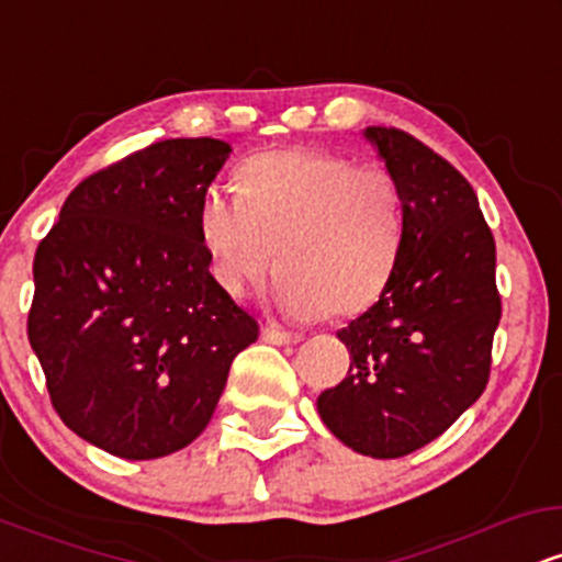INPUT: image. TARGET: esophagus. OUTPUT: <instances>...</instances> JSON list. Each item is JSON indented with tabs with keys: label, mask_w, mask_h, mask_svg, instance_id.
<instances>
[{
	"label": "esophagus",
	"mask_w": 562,
	"mask_h": 562,
	"mask_svg": "<svg viewBox=\"0 0 562 562\" xmlns=\"http://www.w3.org/2000/svg\"><path fill=\"white\" fill-rule=\"evenodd\" d=\"M261 335H263V340H269V344H274V346H290V344H299L301 340L299 333H288L277 325H267L261 330Z\"/></svg>",
	"instance_id": "esophagus-1"
}]
</instances>
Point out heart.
I'll use <instances>...</instances> for the list:
<instances>
[{"instance_id": "b5f03b06", "label": "heart", "mask_w": 562, "mask_h": 562, "mask_svg": "<svg viewBox=\"0 0 562 562\" xmlns=\"http://www.w3.org/2000/svg\"><path fill=\"white\" fill-rule=\"evenodd\" d=\"M240 192L209 187L198 229L218 288L240 299L272 269L293 319L353 317L389 288L404 240V195L380 164L325 150L245 160Z\"/></svg>"}]
</instances>
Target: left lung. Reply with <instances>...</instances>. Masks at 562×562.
Returning a JSON list of instances; mask_svg holds the SVG:
<instances>
[{"instance_id":"obj_1","label":"left lung","mask_w":562,"mask_h":562,"mask_svg":"<svg viewBox=\"0 0 562 562\" xmlns=\"http://www.w3.org/2000/svg\"><path fill=\"white\" fill-rule=\"evenodd\" d=\"M364 139L402 187V254L378 303L338 330L351 367L317 409L346 447L396 460L479 402L502 299L494 235L468 179L402 128L367 126Z\"/></svg>"}]
</instances>
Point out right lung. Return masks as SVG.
Returning a JSON list of instances; mask_svg holds the SVG:
<instances>
[{
  "label": "right lung",
  "instance_id": "1",
  "mask_svg": "<svg viewBox=\"0 0 562 562\" xmlns=\"http://www.w3.org/2000/svg\"><path fill=\"white\" fill-rule=\"evenodd\" d=\"M232 147L164 139L92 173L38 243L29 340L60 420L124 460L203 434L259 322L209 272L200 198Z\"/></svg>",
  "mask_w": 562,
  "mask_h": 562
}]
</instances>
